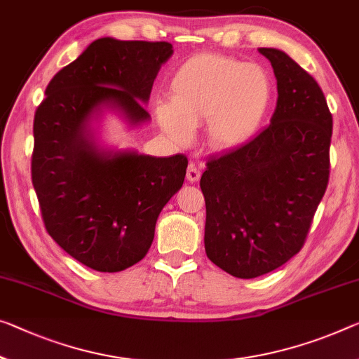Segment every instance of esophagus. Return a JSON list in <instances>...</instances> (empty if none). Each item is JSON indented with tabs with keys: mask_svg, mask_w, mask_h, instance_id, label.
Segmentation results:
<instances>
[{
	"mask_svg": "<svg viewBox=\"0 0 359 359\" xmlns=\"http://www.w3.org/2000/svg\"><path fill=\"white\" fill-rule=\"evenodd\" d=\"M186 178H187V181H191V183H196V181L201 178V168H198L196 163H189V167H187Z\"/></svg>",
	"mask_w": 359,
	"mask_h": 359,
	"instance_id": "obj_1",
	"label": "esophagus"
}]
</instances>
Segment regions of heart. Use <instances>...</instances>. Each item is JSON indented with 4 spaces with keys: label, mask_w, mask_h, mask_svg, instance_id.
<instances>
[{
    "label": "heart",
    "mask_w": 359,
    "mask_h": 359,
    "mask_svg": "<svg viewBox=\"0 0 359 359\" xmlns=\"http://www.w3.org/2000/svg\"><path fill=\"white\" fill-rule=\"evenodd\" d=\"M273 80L257 64L222 54H197L175 72L170 101L157 106L162 128L180 142L207 122L208 140L233 151L257 136L273 101Z\"/></svg>",
    "instance_id": "b5f03b06"
}]
</instances>
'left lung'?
Returning a JSON list of instances; mask_svg holds the SVG:
<instances>
[{
  "label": "left lung",
  "instance_id": "8db88e82",
  "mask_svg": "<svg viewBox=\"0 0 359 359\" xmlns=\"http://www.w3.org/2000/svg\"><path fill=\"white\" fill-rule=\"evenodd\" d=\"M258 51L278 80L271 123L212 157L201 178L205 253L241 279L273 271L302 250L330 172L332 114L323 90L284 51Z\"/></svg>",
  "mask_w": 359,
  "mask_h": 359
}]
</instances>
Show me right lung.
<instances>
[{
    "mask_svg": "<svg viewBox=\"0 0 359 359\" xmlns=\"http://www.w3.org/2000/svg\"><path fill=\"white\" fill-rule=\"evenodd\" d=\"M167 41L99 38L46 86L33 120L32 183L48 234L76 262L117 273L146 257L162 208L183 186L187 157L99 151L88 123L102 107L147 122Z\"/></svg>",
    "mask_w": 359,
    "mask_h": 359,
    "instance_id": "add662e5",
    "label": "right lung"
}]
</instances>
